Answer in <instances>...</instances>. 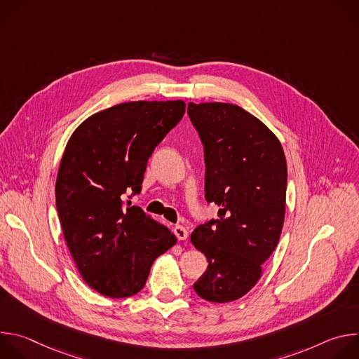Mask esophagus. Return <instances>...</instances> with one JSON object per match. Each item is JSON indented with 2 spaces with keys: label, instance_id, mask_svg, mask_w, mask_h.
<instances>
[{
  "label": "esophagus",
  "instance_id": "esophagus-1",
  "mask_svg": "<svg viewBox=\"0 0 359 359\" xmlns=\"http://www.w3.org/2000/svg\"><path fill=\"white\" fill-rule=\"evenodd\" d=\"M175 234H176V237H177L179 240H182V241L189 237V231H187L183 226H176V227H175Z\"/></svg>",
  "mask_w": 359,
  "mask_h": 359
}]
</instances>
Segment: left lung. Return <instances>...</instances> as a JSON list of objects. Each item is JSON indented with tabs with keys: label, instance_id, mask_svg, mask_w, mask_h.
<instances>
[{
	"label": "left lung",
	"instance_id": "obj_1",
	"mask_svg": "<svg viewBox=\"0 0 359 359\" xmlns=\"http://www.w3.org/2000/svg\"><path fill=\"white\" fill-rule=\"evenodd\" d=\"M204 144L206 200L219 219L190 236L209 266L194 291L210 302L245 295L278 244L287 193V162L278 137L254 115L226 102H189Z\"/></svg>",
	"mask_w": 359,
	"mask_h": 359
}]
</instances>
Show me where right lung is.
Masks as SVG:
<instances>
[{"mask_svg": "<svg viewBox=\"0 0 359 359\" xmlns=\"http://www.w3.org/2000/svg\"><path fill=\"white\" fill-rule=\"evenodd\" d=\"M183 100H135L85 119L71 135L55 183L64 238L83 281L111 298L139 292L150 267L177 241L140 208L139 193L153 150L183 118Z\"/></svg>", "mask_w": 359, "mask_h": 359, "instance_id": "right-lung-1", "label": "right lung"}]
</instances>
